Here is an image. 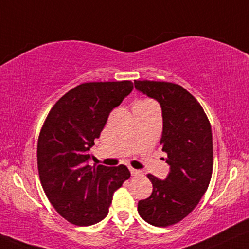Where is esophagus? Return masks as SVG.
<instances>
[{
	"label": "esophagus",
	"instance_id": "obj_1",
	"mask_svg": "<svg viewBox=\"0 0 249 249\" xmlns=\"http://www.w3.org/2000/svg\"><path fill=\"white\" fill-rule=\"evenodd\" d=\"M130 171H131V175H132V176H139V175H141L140 170H135V169H133V168H131Z\"/></svg>",
	"mask_w": 249,
	"mask_h": 249
}]
</instances>
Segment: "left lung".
I'll use <instances>...</instances> for the list:
<instances>
[{
	"label": "left lung",
	"instance_id": "obj_1",
	"mask_svg": "<svg viewBox=\"0 0 249 249\" xmlns=\"http://www.w3.org/2000/svg\"><path fill=\"white\" fill-rule=\"evenodd\" d=\"M138 92L162 109V150L170 166L165 179L147 175L153 193L140 200L138 213L149 224L169 226L193 210L213 174V133L202 107L184 87L165 81L134 80Z\"/></svg>",
	"mask_w": 249,
	"mask_h": 249
}]
</instances>
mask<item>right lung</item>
<instances>
[{
  "label": "right lung",
  "instance_id": "obj_1",
  "mask_svg": "<svg viewBox=\"0 0 249 249\" xmlns=\"http://www.w3.org/2000/svg\"><path fill=\"white\" fill-rule=\"evenodd\" d=\"M133 89L132 81L85 83L50 110L37 140V169L43 191L72 224L89 226L108 215L112 195L130 178L125 165H88L89 149L112 109Z\"/></svg>",
  "mask_w": 249,
  "mask_h": 249
}]
</instances>
